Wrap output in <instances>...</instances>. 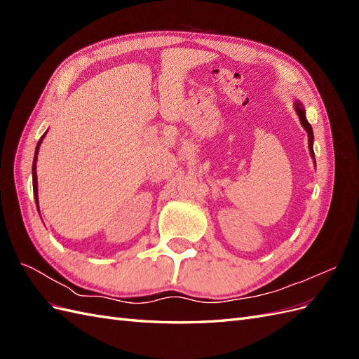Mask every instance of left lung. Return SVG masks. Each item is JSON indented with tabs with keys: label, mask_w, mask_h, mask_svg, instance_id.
Listing matches in <instances>:
<instances>
[{
	"label": "left lung",
	"mask_w": 359,
	"mask_h": 359,
	"mask_svg": "<svg viewBox=\"0 0 359 359\" xmlns=\"http://www.w3.org/2000/svg\"><path fill=\"white\" fill-rule=\"evenodd\" d=\"M295 109H297V114L299 116V121L302 124V127L306 128V132L309 133V148H310V154L311 157L314 158V151H313V130H311V126L310 123L306 119V112H304V107L301 103H295ZM316 163V161H314Z\"/></svg>",
	"instance_id": "obj_1"
}]
</instances>
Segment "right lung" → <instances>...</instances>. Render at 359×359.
<instances>
[{"label":"right lung","mask_w":359,"mask_h":359,"mask_svg":"<svg viewBox=\"0 0 359 359\" xmlns=\"http://www.w3.org/2000/svg\"><path fill=\"white\" fill-rule=\"evenodd\" d=\"M46 135V133H45ZM45 135L41 136V139L39 140L37 144V148H36V156H34V161H32V190H34V198H36V205H39V194H37V173H36V165H37V154H39V148H40V144L43 137H45Z\"/></svg>","instance_id":"add662e5"}]
</instances>
